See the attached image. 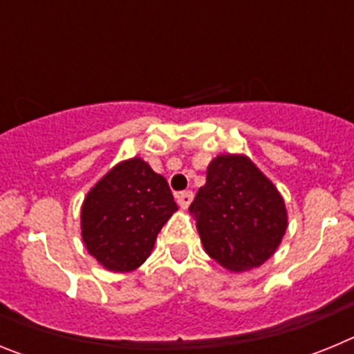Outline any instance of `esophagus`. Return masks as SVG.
Here are the masks:
<instances>
[{"instance_id":"esophagus-1","label":"esophagus","mask_w":354,"mask_h":354,"mask_svg":"<svg viewBox=\"0 0 354 354\" xmlns=\"http://www.w3.org/2000/svg\"><path fill=\"white\" fill-rule=\"evenodd\" d=\"M177 204H179L180 209H187L189 204L193 202V193L192 192H183V193H177Z\"/></svg>"}]
</instances>
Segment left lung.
<instances>
[{"instance_id": "8db88e82", "label": "left lung", "mask_w": 354, "mask_h": 354, "mask_svg": "<svg viewBox=\"0 0 354 354\" xmlns=\"http://www.w3.org/2000/svg\"><path fill=\"white\" fill-rule=\"evenodd\" d=\"M205 253L241 273L274 255L289 227L286 200L245 154H218L189 205Z\"/></svg>"}]
</instances>
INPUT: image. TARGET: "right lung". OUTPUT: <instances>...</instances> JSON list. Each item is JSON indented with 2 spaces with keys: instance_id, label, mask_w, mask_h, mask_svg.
Wrapping results in <instances>:
<instances>
[{
  "instance_id": "right-lung-1",
  "label": "right lung",
  "mask_w": 354,
  "mask_h": 354,
  "mask_svg": "<svg viewBox=\"0 0 354 354\" xmlns=\"http://www.w3.org/2000/svg\"><path fill=\"white\" fill-rule=\"evenodd\" d=\"M177 211L167 179L142 158L124 159L88 189L81 205V239L106 271L138 270L162 225Z\"/></svg>"
}]
</instances>
